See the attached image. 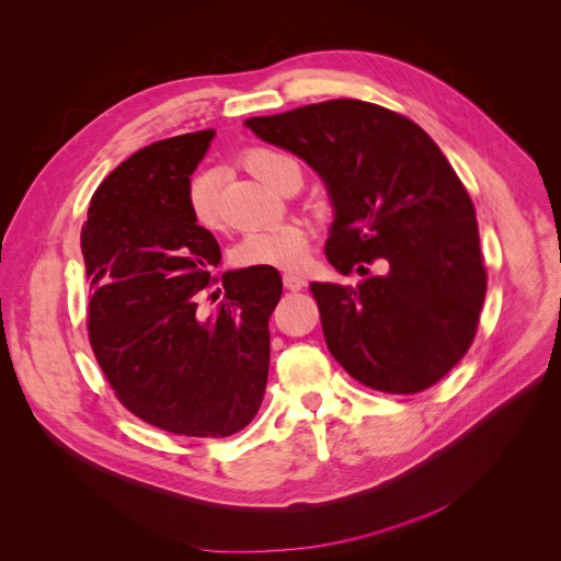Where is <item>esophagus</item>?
Masks as SVG:
<instances>
[{"mask_svg": "<svg viewBox=\"0 0 561 561\" xmlns=\"http://www.w3.org/2000/svg\"><path fill=\"white\" fill-rule=\"evenodd\" d=\"M305 286H307V282H305L302 277L290 275V273L284 275V288H286V290H293V293H295V290H302Z\"/></svg>", "mask_w": 561, "mask_h": 561, "instance_id": "34e87169", "label": "esophagus"}]
</instances>
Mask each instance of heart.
<instances>
[{
    "instance_id": "1",
    "label": "heart",
    "mask_w": 561,
    "mask_h": 561,
    "mask_svg": "<svg viewBox=\"0 0 561 561\" xmlns=\"http://www.w3.org/2000/svg\"><path fill=\"white\" fill-rule=\"evenodd\" d=\"M243 164L261 182H266L273 190H282L286 169L293 162L279 153L266 151V148H252L243 156ZM184 205L198 228H218L220 201L216 169H198L190 175L184 186ZM309 245L311 239L302 226L284 222V226L243 234L232 250V261L239 268L302 271L309 261Z\"/></svg>"
}]
</instances>
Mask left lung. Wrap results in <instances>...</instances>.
<instances>
[{"instance_id": "obj_1", "label": "left lung", "mask_w": 561, "mask_h": 561, "mask_svg": "<svg viewBox=\"0 0 561 561\" xmlns=\"http://www.w3.org/2000/svg\"><path fill=\"white\" fill-rule=\"evenodd\" d=\"M324 180L335 220L329 264L386 275L313 282L331 356L363 386L415 394L469 352L488 290L473 203L437 144L383 105L333 99L245 122Z\"/></svg>"}]
</instances>
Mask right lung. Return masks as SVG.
Wrapping results in <instances>:
<instances>
[{
	"label": "right lung",
	"mask_w": 561,
	"mask_h": 561,
	"mask_svg": "<svg viewBox=\"0 0 561 561\" xmlns=\"http://www.w3.org/2000/svg\"><path fill=\"white\" fill-rule=\"evenodd\" d=\"M211 137L139 148L99 184L81 230L96 363L135 417L186 437H228L254 420L282 297L275 268L209 273L220 248L186 211L184 186ZM218 280L224 300L205 314L202 290Z\"/></svg>",
	"instance_id": "add662e5"
}]
</instances>
